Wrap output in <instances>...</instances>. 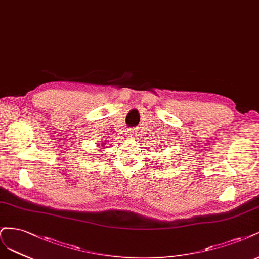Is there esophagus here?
Returning a JSON list of instances; mask_svg holds the SVG:
<instances>
[{
    "instance_id": "34e87169",
    "label": "esophagus",
    "mask_w": 259,
    "mask_h": 259,
    "mask_svg": "<svg viewBox=\"0 0 259 259\" xmlns=\"http://www.w3.org/2000/svg\"><path fill=\"white\" fill-rule=\"evenodd\" d=\"M129 135H131V136H132V135H133V132H132V131H131V132H129Z\"/></svg>"
}]
</instances>
